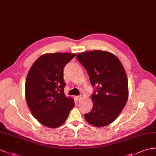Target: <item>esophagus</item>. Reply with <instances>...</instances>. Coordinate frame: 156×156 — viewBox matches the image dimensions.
<instances>
[{"mask_svg":"<svg viewBox=\"0 0 156 156\" xmlns=\"http://www.w3.org/2000/svg\"><path fill=\"white\" fill-rule=\"evenodd\" d=\"M76 98H77V101H80L82 98V96H81V95L80 96H77V97H76Z\"/></svg>","mask_w":156,"mask_h":156,"instance_id":"34e87169","label":"esophagus"}]
</instances>
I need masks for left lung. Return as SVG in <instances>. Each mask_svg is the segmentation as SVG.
<instances>
[{
	"mask_svg": "<svg viewBox=\"0 0 156 156\" xmlns=\"http://www.w3.org/2000/svg\"><path fill=\"white\" fill-rule=\"evenodd\" d=\"M77 59L85 67L90 84L93 108L85 119L90 124L102 127L112 123L122 111L128 97L126 72L118 58L111 53L94 50L81 53Z\"/></svg>",
	"mask_w": 156,
	"mask_h": 156,
	"instance_id": "obj_1",
	"label": "left lung"
}]
</instances>
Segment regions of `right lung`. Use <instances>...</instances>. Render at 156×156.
I'll use <instances>...</instances> for the list:
<instances>
[{
  "instance_id": "obj_1",
  "label": "right lung",
  "mask_w": 156,
  "mask_h": 156,
  "mask_svg": "<svg viewBox=\"0 0 156 156\" xmlns=\"http://www.w3.org/2000/svg\"><path fill=\"white\" fill-rule=\"evenodd\" d=\"M75 56L69 53L44 54L29 70L25 85L26 102L33 116L45 126H60L74 107L73 98L64 93L63 69Z\"/></svg>"
}]
</instances>
